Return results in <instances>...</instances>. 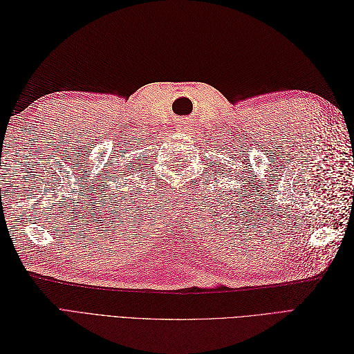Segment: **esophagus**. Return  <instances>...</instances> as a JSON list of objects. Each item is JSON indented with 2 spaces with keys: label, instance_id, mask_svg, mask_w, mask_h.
Wrapping results in <instances>:
<instances>
[{
  "label": "esophagus",
  "instance_id": "esophagus-1",
  "mask_svg": "<svg viewBox=\"0 0 354 354\" xmlns=\"http://www.w3.org/2000/svg\"><path fill=\"white\" fill-rule=\"evenodd\" d=\"M177 128L180 131H186L187 130V121H178Z\"/></svg>",
  "mask_w": 354,
  "mask_h": 354
}]
</instances>
